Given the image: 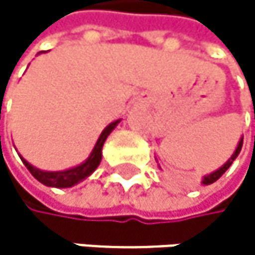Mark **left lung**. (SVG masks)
Returning a JSON list of instances; mask_svg holds the SVG:
<instances>
[{
    "instance_id": "obj_1",
    "label": "left lung",
    "mask_w": 255,
    "mask_h": 255,
    "mask_svg": "<svg viewBox=\"0 0 255 255\" xmlns=\"http://www.w3.org/2000/svg\"><path fill=\"white\" fill-rule=\"evenodd\" d=\"M242 145H243V137H240V140H239V143H237V148H236V151L233 153V156L225 162L219 170H216V171H213V173H210V174H207V176H203V179H202V185H211V183H214L217 179H220V176L227 171L230 166H231V163L236 160V157L239 156V153H240V150H242Z\"/></svg>"
}]
</instances>
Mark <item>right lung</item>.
Wrapping results in <instances>:
<instances>
[{
	"label": "right lung",
	"instance_id": "1",
	"mask_svg": "<svg viewBox=\"0 0 255 255\" xmlns=\"http://www.w3.org/2000/svg\"><path fill=\"white\" fill-rule=\"evenodd\" d=\"M121 122V119L112 122L105 127L102 130L99 139L96 140L93 150L90 153V156L87 157L82 163L73 166V168H68V170H62V171H44V170H39L36 166H33L32 163H28L24 157H21L22 163L27 166V170L32 173V176L39 180L42 185L45 187H53V188H70V187H75L76 183L82 182L84 179L89 177L101 163V159H102V146H104V142L109 137V134L116 128V125Z\"/></svg>",
	"mask_w": 255,
	"mask_h": 255
}]
</instances>
